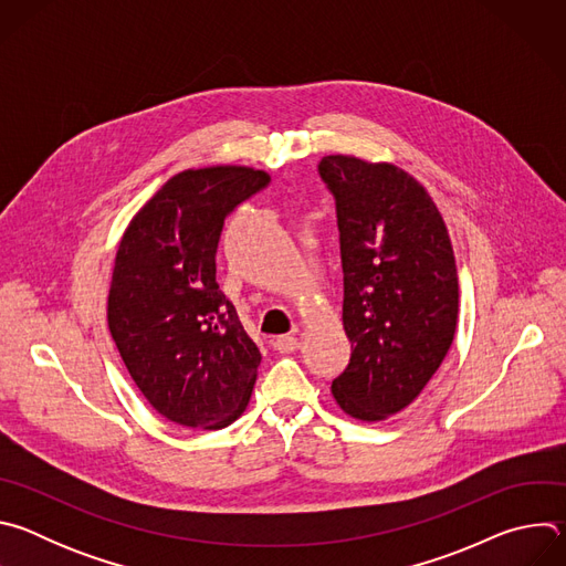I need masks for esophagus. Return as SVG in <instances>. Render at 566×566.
Returning <instances> with one entry per match:
<instances>
[{
	"instance_id": "34e87169",
	"label": "esophagus",
	"mask_w": 566,
	"mask_h": 566,
	"mask_svg": "<svg viewBox=\"0 0 566 566\" xmlns=\"http://www.w3.org/2000/svg\"><path fill=\"white\" fill-rule=\"evenodd\" d=\"M271 345H273V349L280 352V354H293V352L300 347V340H297L295 336H280V338H275Z\"/></svg>"
}]
</instances>
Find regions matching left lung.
Instances as JSON below:
<instances>
[{
	"mask_svg": "<svg viewBox=\"0 0 566 566\" xmlns=\"http://www.w3.org/2000/svg\"><path fill=\"white\" fill-rule=\"evenodd\" d=\"M317 170L336 197L352 343L332 394L345 415L376 423L410 406L454 340V253L437 203L406 170L347 154Z\"/></svg>",
	"mask_w": 566,
	"mask_h": 566,
	"instance_id": "left-lung-1",
	"label": "left lung"
}]
</instances>
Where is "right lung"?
I'll use <instances>...</instances> for the list:
<instances>
[{"label": "right lung", "mask_w": 566, "mask_h": 566, "mask_svg": "<svg viewBox=\"0 0 566 566\" xmlns=\"http://www.w3.org/2000/svg\"><path fill=\"white\" fill-rule=\"evenodd\" d=\"M271 177L247 166L184 170L132 217L114 260L107 325L168 421L221 430L244 415L262 354L217 284L223 219Z\"/></svg>", "instance_id": "right-lung-1"}]
</instances>
